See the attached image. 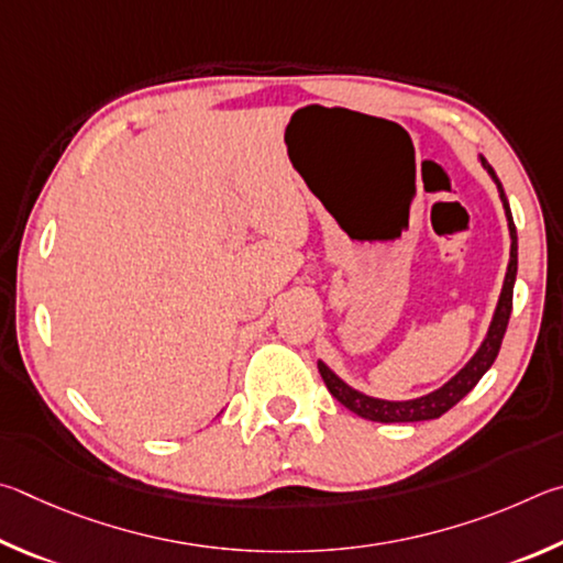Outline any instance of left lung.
Returning <instances> with one entry per match:
<instances>
[{
	"instance_id": "obj_1",
	"label": "left lung",
	"mask_w": 563,
	"mask_h": 563,
	"mask_svg": "<svg viewBox=\"0 0 563 563\" xmlns=\"http://www.w3.org/2000/svg\"><path fill=\"white\" fill-rule=\"evenodd\" d=\"M479 163L497 185L499 200H501V207H505V217H507V227H509V240H511L505 284H501L497 309H495V313H492V321H489L485 339H482L479 349L475 351V356H472L448 383H442L440 388H435L432 393H426V396H418L410 400H386V398L366 396V393L356 390L353 386H349V383L341 376H336V373H333L327 363L319 361V373H321L323 383H327L331 396L336 398L341 406H346L351 412H356V416H361V418L373 420V422L435 420L442 416V412H448L452 406H457V402L477 386L479 378L485 376V373L492 368V363H495V358H497L501 339H505V331L509 323L511 294H515V282H517V227H515V220H511V210H509L505 187H501L495 170H492V165L482 155H479Z\"/></svg>"
}]
</instances>
